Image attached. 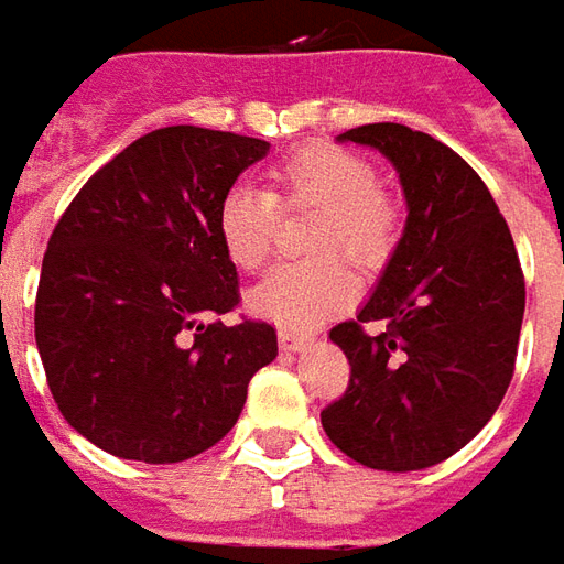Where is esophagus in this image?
<instances>
[{
	"mask_svg": "<svg viewBox=\"0 0 564 564\" xmlns=\"http://www.w3.org/2000/svg\"><path fill=\"white\" fill-rule=\"evenodd\" d=\"M313 338L307 335H297V332H291V328H279V347L282 350H289V354H301Z\"/></svg>",
	"mask_w": 564,
	"mask_h": 564,
	"instance_id": "obj_1",
	"label": "esophagus"
}]
</instances>
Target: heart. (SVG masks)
Segmentation results:
<instances>
[{
    "instance_id": "obj_1",
    "label": "heart",
    "mask_w": 564,
    "mask_h": 564,
    "mask_svg": "<svg viewBox=\"0 0 564 564\" xmlns=\"http://www.w3.org/2000/svg\"><path fill=\"white\" fill-rule=\"evenodd\" d=\"M275 192L236 185L217 207V236L232 267L254 273L273 248L275 202L319 207L310 229V251L341 248L360 267H376L388 257L397 236V210L379 192V176L369 161L335 145L291 151L273 170ZM357 291V279L341 257L316 254L279 267L257 282L248 307L285 328H313L341 313Z\"/></svg>"
}]
</instances>
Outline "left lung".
<instances>
[{
    "label": "left lung",
    "instance_id": "1",
    "mask_svg": "<svg viewBox=\"0 0 564 564\" xmlns=\"http://www.w3.org/2000/svg\"><path fill=\"white\" fill-rule=\"evenodd\" d=\"M338 142L391 161L406 223L357 323L328 332L350 384L323 410V429L360 466L419 471L497 413L516 369L524 275L494 195L444 142L403 123H366ZM379 318L381 333L361 332Z\"/></svg>",
    "mask_w": 564,
    "mask_h": 564
}]
</instances>
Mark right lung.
I'll return each instance as SVG.
<instances>
[{"mask_svg": "<svg viewBox=\"0 0 564 564\" xmlns=\"http://www.w3.org/2000/svg\"><path fill=\"white\" fill-rule=\"evenodd\" d=\"M270 142L164 127L98 170L48 238L36 347L67 425L111 456L183 463L238 422L275 328L223 326L238 273L217 207Z\"/></svg>", "mask_w": 564, "mask_h": 564, "instance_id": "right-lung-1", "label": "right lung"}]
</instances>
